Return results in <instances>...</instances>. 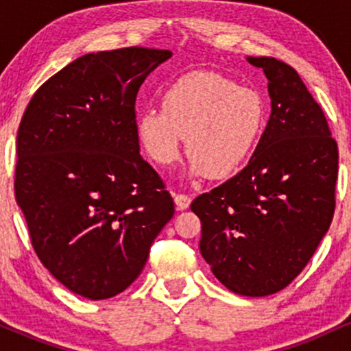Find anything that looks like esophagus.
Listing matches in <instances>:
<instances>
[{"instance_id":"obj_1","label":"esophagus","mask_w":351,"mask_h":351,"mask_svg":"<svg viewBox=\"0 0 351 351\" xmlns=\"http://www.w3.org/2000/svg\"><path fill=\"white\" fill-rule=\"evenodd\" d=\"M173 198H175V203L178 209H186L189 206V203H191V198H189L188 195H184V193H175Z\"/></svg>"}]
</instances>
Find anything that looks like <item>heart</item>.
Returning <instances> with one entry per match:
<instances>
[{"label": "heart", "mask_w": 351, "mask_h": 351, "mask_svg": "<svg viewBox=\"0 0 351 351\" xmlns=\"http://www.w3.org/2000/svg\"><path fill=\"white\" fill-rule=\"evenodd\" d=\"M265 125V104L254 88L216 72L196 71L176 79L162 108L136 117L135 132L148 158L168 167L180 158L186 136L189 176L223 180L256 150Z\"/></svg>", "instance_id": "1"}]
</instances>
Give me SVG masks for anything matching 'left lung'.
Wrapping results in <instances>:
<instances>
[{"label": "left lung", "mask_w": 351, "mask_h": 351, "mask_svg": "<svg viewBox=\"0 0 351 351\" xmlns=\"http://www.w3.org/2000/svg\"><path fill=\"white\" fill-rule=\"evenodd\" d=\"M269 79L271 119L247 167L191 203L199 249L231 292L265 297L304 271L335 211L338 147L289 64L247 58Z\"/></svg>", "instance_id": "8db88e82"}]
</instances>
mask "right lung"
<instances>
[{
	"mask_svg": "<svg viewBox=\"0 0 351 351\" xmlns=\"http://www.w3.org/2000/svg\"><path fill=\"white\" fill-rule=\"evenodd\" d=\"M170 58L136 46L82 56L36 90L19 123L14 195L31 243L86 299L123 292L175 215L135 132L138 88Z\"/></svg>",
	"mask_w": 351,
	"mask_h": 351,
	"instance_id": "obj_1",
	"label": "right lung"
}]
</instances>
